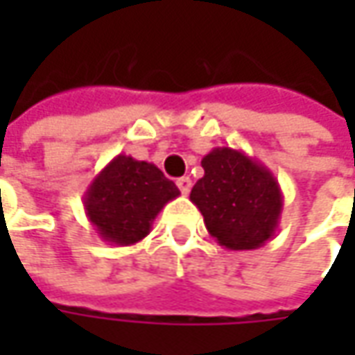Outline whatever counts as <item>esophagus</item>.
I'll use <instances>...</instances> for the list:
<instances>
[{"label":"esophagus","instance_id":"1","mask_svg":"<svg viewBox=\"0 0 355 355\" xmlns=\"http://www.w3.org/2000/svg\"><path fill=\"white\" fill-rule=\"evenodd\" d=\"M175 184H178V187H180V191H182L184 196H187V193H189V189H191V180H189L187 175H184V178H180V180L175 182Z\"/></svg>","mask_w":355,"mask_h":355}]
</instances>
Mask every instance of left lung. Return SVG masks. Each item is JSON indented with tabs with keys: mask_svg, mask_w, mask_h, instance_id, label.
<instances>
[{
	"mask_svg": "<svg viewBox=\"0 0 355 355\" xmlns=\"http://www.w3.org/2000/svg\"><path fill=\"white\" fill-rule=\"evenodd\" d=\"M201 168L205 173L189 199L221 247L252 251L275 237L284 198L265 164L241 150L213 148L201 159Z\"/></svg>",
	"mask_w": 355,
	"mask_h": 355,
	"instance_id": "1",
	"label": "left lung"
}]
</instances>
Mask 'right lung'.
Returning a JSON list of instances; mask_svg holds the SVG:
<instances>
[{
    "label": "right lung",
    "mask_w": 355,
    "mask_h": 355,
    "mask_svg": "<svg viewBox=\"0 0 355 355\" xmlns=\"http://www.w3.org/2000/svg\"><path fill=\"white\" fill-rule=\"evenodd\" d=\"M178 196L180 189L157 166L118 154L90 182L83 203L98 237L128 247L152 231L157 213Z\"/></svg>",
    "instance_id": "1"
}]
</instances>
